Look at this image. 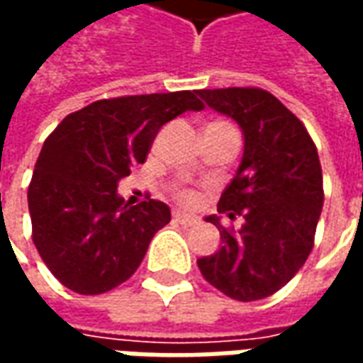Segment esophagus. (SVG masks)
<instances>
[{
	"mask_svg": "<svg viewBox=\"0 0 363 363\" xmlns=\"http://www.w3.org/2000/svg\"><path fill=\"white\" fill-rule=\"evenodd\" d=\"M174 220L182 223V225H196L198 223V218L194 216H190V213H184V212H177L174 213Z\"/></svg>",
	"mask_w": 363,
	"mask_h": 363,
	"instance_id": "34e87169",
	"label": "esophagus"
}]
</instances>
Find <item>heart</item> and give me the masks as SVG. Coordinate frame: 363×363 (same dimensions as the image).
<instances>
[{"label": "heart", "mask_w": 363, "mask_h": 363, "mask_svg": "<svg viewBox=\"0 0 363 363\" xmlns=\"http://www.w3.org/2000/svg\"><path fill=\"white\" fill-rule=\"evenodd\" d=\"M213 124H223V122H213ZM181 200H182V202H192V196L184 192V194H181Z\"/></svg>", "instance_id": "obj_1"}]
</instances>
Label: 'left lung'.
<instances>
[{"label": "left lung", "instance_id": "8db88e82", "mask_svg": "<svg viewBox=\"0 0 363 363\" xmlns=\"http://www.w3.org/2000/svg\"><path fill=\"white\" fill-rule=\"evenodd\" d=\"M198 95L233 118L243 159L218 202V212L243 225L229 231L220 216L221 247L198 259L206 280L237 301H257L284 288L303 267L323 210V173L311 135L294 112L255 87L202 89Z\"/></svg>", "mask_w": 363, "mask_h": 363}]
</instances>
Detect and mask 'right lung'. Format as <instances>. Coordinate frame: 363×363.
<instances>
[{"label":"right lung","mask_w":363,"mask_h":363,"mask_svg":"<svg viewBox=\"0 0 363 363\" xmlns=\"http://www.w3.org/2000/svg\"><path fill=\"white\" fill-rule=\"evenodd\" d=\"M202 108L196 91L103 99L67 114L46 138L28 212L36 251L66 288L96 296L138 270L171 210L150 198L126 204L118 182L145 161L167 122Z\"/></svg>","instance_id":"right-lung-1"}]
</instances>
